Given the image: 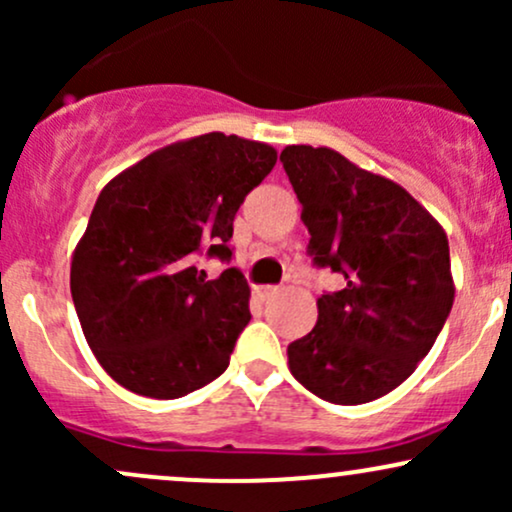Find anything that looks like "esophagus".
I'll list each match as a JSON object with an SVG mask.
<instances>
[{"instance_id":"esophagus-1","label":"esophagus","mask_w":512,"mask_h":512,"mask_svg":"<svg viewBox=\"0 0 512 512\" xmlns=\"http://www.w3.org/2000/svg\"><path fill=\"white\" fill-rule=\"evenodd\" d=\"M252 293H255L257 301H269V298L279 293V289H276V286H255V291Z\"/></svg>"}]
</instances>
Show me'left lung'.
<instances>
[{"mask_svg":"<svg viewBox=\"0 0 512 512\" xmlns=\"http://www.w3.org/2000/svg\"><path fill=\"white\" fill-rule=\"evenodd\" d=\"M315 264L342 272L313 332L289 344L293 378L332 404H366L414 373L455 301L450 248L431 211L327 146L281 151Z\"/></svg>","mask_w":512,"mask_h":512,"instance_id":"left-lung-1","label":"left lung"}]
</instances>
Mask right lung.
I'll list each match as a JSON object with an SVG mask.
<instances>
[{"mask_svg":"<svg viewBox=\"0 0 512 512\" xmlns=\"http://www.w3.org/2000/svg\"><path fill=\"white\" fill-rule=\"evenodd\" d=\"M276 149L209 132L154 151L103 187L72 255V298L105 373L134 395L178 399L216 380L250 322L238 269L207 279L197 255L231 260L233 219Z\"/></svg>","mask_w":512,"mask_h":512,"instance_id":"add662e5","label":"right lung"}]
</instances>
